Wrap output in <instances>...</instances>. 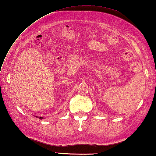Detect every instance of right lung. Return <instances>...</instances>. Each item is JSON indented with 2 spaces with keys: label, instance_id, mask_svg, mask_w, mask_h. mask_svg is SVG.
<instances>
[{
  "label": "right lung",
  "instance_id": "right-lung-1",
  "mask_svg": "<svg viewBox=\"0 0 156 156\" xmlns=\"http://www.w3.org/2000/svg\"><path fill=\"white\" fill-rule=\"evenodd\" d=\"M38 118H39V119H43V117H38Z\"/></svg>",
  "mask_w": 156,
  "mask_h": 156
}]
</instances>
